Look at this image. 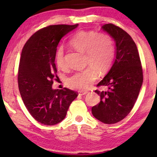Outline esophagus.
Instances as JSON below:
<instances>
[{
	"label": "esophagus",
	"mask_w": 157,
	"mask_h": 157,
	"mask_svg": "<svg viewBox=\"0 0 157 157\" xmlns=\"http://www.w3.org/2000/svg\"><path fill=\"white\" fill-rule=\"evenodd\" d=\"M87 93H88L87 91H80V92H79V95H86Z\"/></svg>",
	"instance_id": "1"
}]
</instances>
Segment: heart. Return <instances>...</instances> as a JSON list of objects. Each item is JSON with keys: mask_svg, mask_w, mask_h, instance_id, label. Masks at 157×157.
Wrapping results in <instances>:
<instances>
[{"mask_svg": "<svg viewBox=\"0 0 157 157\" xmlns=\"http://www.w3.org/2000/svg\"><path fill=\"white\" fill-rule=\"evenodd\" d=\"M70 45L78 51L85 52V63L91 66L75 73L68 79L67 84L73 89L82 91L89 89L97 78L98 71L104 73L112 64L114 58L112 39L107 34L79 31L71 39ZM55 60L58 68H66L62 48L57 50Z\"/></svg>", "mask_w": 157, "mask_h": 157, "instance_id": "obj_1", "label": "heart"}]
</instances>
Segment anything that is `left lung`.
I'll return each mask as SVG.
<instances>
[{
  "instance_id": "8db88e82",
  "label": "left lung",
  "mask_w": 157,
  "mask_h": 157,
  "mask_svg": "<svg viewBox=\"0 0 157 157\" xmlns=\"http://www.w3.org/2000/svg\"><path fill=\"white\" fill-rule=\"evenodd\" d=\"M116 43V58L109 71L98 84L106 91L95 92L100 96L92 114L105 124L123 120L132 111L141 88L143 75L136 45L128 33L111 23L102 26Z\"/></svg>"
}]
</instances>
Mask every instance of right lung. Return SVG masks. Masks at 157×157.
Wrapping results in <instances>:
<instances>
[{
  "instance_id": "right-lung-1",
  "label": "right lung",
  "mask_w": 157,
  "mask_h": 157,
  "mask_svg": "<svg viewBox=\"0 0 157 157\" xmlns=\"http://www.w3.org/2000/svg\"><path fill=\"white\" fill-rule=\"evenodd\" d=\"M78 26L55 25L41 29L28 39L21 52L18 73L21 98L31 116L46 125L63 121L78 97V93L67 88H52L53 79L57 78V47L62 37Z\"/></svg>"
}]
</instances>
